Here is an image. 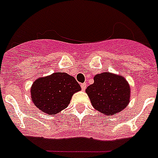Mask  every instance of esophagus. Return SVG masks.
<instances>
[{
  "mask_svg": "<svg viewBox=\"0 0 158 158\" xmlns=\"http://www.w3.org/2000/svg\"><path fill=\"white\" fill-rule=\"evenodd\" d=\"M81 89H82V91H85V89H86V86H87V84L86 83H83V84H81Z\"/></svg>",
  "mask_w": 158,
  "mask_h": 158,
  "instance_id": "34e87169",
  "label": "esophagus"
}]
</instances>
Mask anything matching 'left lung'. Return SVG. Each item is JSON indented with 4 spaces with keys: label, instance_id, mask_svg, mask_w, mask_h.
I'll return each instance as SVG.
<instances>
[{
    "label": "left lung",
    "instance_id": "1",
    "mask_svg": "<svg viewBox=\"0 0 158 158\" xmlns=\"http://www.w3.org/2000/svg\"><path fill=\"white\" fill-rule=\"evenodd\" d=\"M85 89L95 109L107 115L122 111L130 103L131 88L121 75L104 72L94 77Z\"/></svg>",
    "mask_w": 158,
    "mask_h": 158
}]
</instances>
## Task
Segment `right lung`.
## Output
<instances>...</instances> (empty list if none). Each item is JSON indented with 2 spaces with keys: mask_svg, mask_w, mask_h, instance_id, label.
I'll return each mask as SVG.
<instances>
[{
  "mask_svg": "<svg viewBox=\"0 0 158 158\" xmlns=\"http://www.w3.org/2000/svg\"><path fill=\"white\" fill-rule=\"evenodd\" d=\"M81 89L73 77L66 73H54L35 81L31 87V98L42 112L56 115L68 107L73 95Z\"/></svg>",
  "mask_w": 158,
  "mask_h": 158,
  "instance_id": "1",
  "label": "right lung"
}]
</instances>
